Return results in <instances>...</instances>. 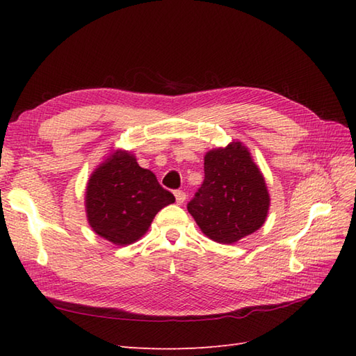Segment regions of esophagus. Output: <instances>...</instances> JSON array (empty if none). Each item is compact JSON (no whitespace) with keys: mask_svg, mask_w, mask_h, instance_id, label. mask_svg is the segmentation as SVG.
Here are the masks:
<instances>
[{"mask_svg":"<svg viewBox=\"0 0 356 356\" xmlns=\"http://www.w3.org/2000/svg\"><path fill=\"white\" fill-rule=\"evenodd\" d=\"M174 195H176V202L179 203V205H182L186 199V194L184 191H174Z\"/></svg>","mask_w":356,"mask_h":356,"instance_id":"obj_1","label":"esophagus"}]
</instances>
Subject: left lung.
Wrapping results in <instances>:
<instances>
[{
  "label": "left lung",
  "mask_w": 356,
  "mask_h": 356,
  "mask_svg": "<svg viewBox=\"0 0 356 356\" xmlns=\"http://www.w3.org/2000/svg\"><path fill=\"white\" fill-rule=\"evenodd\" d=\"M270 195L263 172L248 147L232 140L205 154V180L188 203L200 231L222 245H232L260 229Z\"/></svg>",
  "instance_id": "8db88e82"
}]
</instances>
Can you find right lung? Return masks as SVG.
<instances>
[{
    "mask_svg": "<svg viewBox=\"0 0 356 356\" xmlns=\"http://www.w3.org/2000/svg\"><path fill=\"white\" fill-rule=\"evenodd\" d=\"M174 195L159 185L154 172L139 166L131 151L113 149L88 179L86 213L97 236L116 246L138 241Z\"/></svg>",
    "mask_w": 356,
    "mask_h": 356,
    "instance_id": "1",
    "label": "right lung"
}]
</instances>
